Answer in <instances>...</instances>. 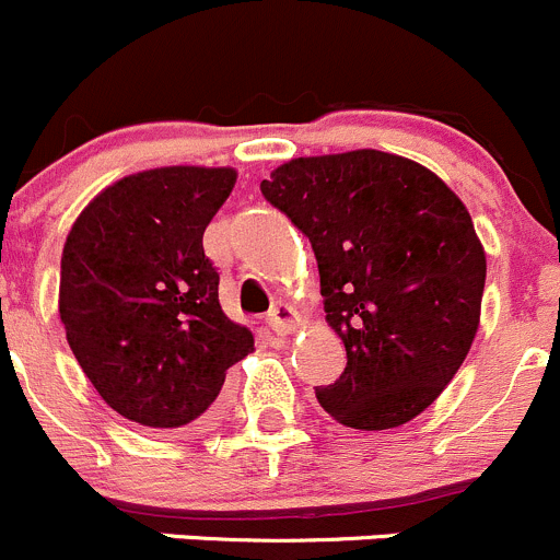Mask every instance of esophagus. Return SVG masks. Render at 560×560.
<instances>
[{
  "mask_svg": "<svg viewBox=\"0 0 560 560\" xmlns=\"http://www.w3.org/2000/svg\"><path fill=\"white\" fill-rule=\"evenodd\" d=\"M267 324L272 326L275 335L285 337V335H293V331L299 329L302 318H299V313L291 307V304H275V310L269 313Z\"/></svg>",
  "mask_w": 560,
  "mask_h": 560,
  "instance_id": "34e87169",
  "label": "esophagus"
}]
</instances>
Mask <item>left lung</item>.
I'll return each mask as SVG.
<instances>
[{
  "instance_id": "left-lung-1",
  "label": "left lung",
  "mask_w": 560,
  "mask_h": 560,
  "mask_svg": "<svg viewBox=\"0 0 560 560\" xmlns=\"http://www.w3.org/2000/svg\"><path fill=\"white\" fill-rule=\"evenodd\" d=\"M261 192L310 240L326 324L348 364L320 408L353 430H392L433 406L479 329L487 256L466 203L400 154L293 158Z\"/></svg>"
}]
</instances>
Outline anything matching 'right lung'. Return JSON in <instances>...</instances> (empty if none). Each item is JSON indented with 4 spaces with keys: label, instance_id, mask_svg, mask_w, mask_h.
Masks as SVG:
<instances>
[{
    "label": "right lung",
    "instance_id": "1",
    "mask_svg": "<svg viewBox=\"0 0 560 560\" xmlns=\"http://www.w3.org/2000/svg\"><path fill=\"white\" fill-rule=\"evenodd\" d=\"M234 168L163 165L100 190L62 250L59 318L97 395L152 430L218 419L225 370L256 351L220 307L203 231Z\"/></svg>",
    "mask_w": 560,
    "mask_h": 560
}]
</instances>
